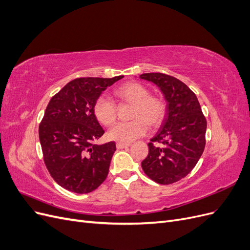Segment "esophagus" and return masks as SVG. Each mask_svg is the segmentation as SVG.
<instances>
[{"label": "esophagus", "instance_id": "obj_1", "mask_svg": "<svg viewBox=\"0 0 250 250\" xmlns=\"http://www.w3.org/2000/svg\"><path fill=\"white\" fill-rule=\"evenodd\" d=\"M128 146H130V143H117V148L118 149H123Z\"/></svg>", "mask_w": 250, "mask_h": 250}]
</instances>
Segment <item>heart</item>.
Listing matches in <instances>:
<instances>
[{
	"label": "heart",
	"instance_id": "heart-1",
	"mask_svg": "<svg viewBox=\"0 0 250 250\" xmlns=\"http://www.w3.org/2000/svg\"><path fill=\"white\" fill-rule=\"evenodd\" d=\"M115 95L122 101L133 104L131 118L134 119L130 122L113 125L107 132V137L111 141L130 143L148 132V122L152 126H156L165 117L164 102L160 98L149 96V90L141 83H125L115 90ZM94 112L101 124L109 126L116 121L117 106L111 98L101 95L95 102Z\"/></svg>",
	"mask_w": 250,
	"mask_h": 250
}]
</instances>
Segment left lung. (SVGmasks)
<instances>
[{
  "mask_svg": "<svg viewBox=\"0 0 250 250\" xmlns=\"http://www.w3.org/2000/svg\"><path fill=\"white\" fill-rule=\"evenodd\" d=\"M140 78L155 84L167 102L162 126L148 144L149 153L142 168L157 184H174L187 176L201 157L207 120L197 97L184 82L162 73L142 74ZM154 141L162 146H154Z\"/></svg>",
  "mask_w": 250,
  "mask_h": 250,
  "instance_id": "left-lung-1",
  "label": "left lung"
}]
</instances>
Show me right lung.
<instances>
[{
  "mask_svg": "<svg viewBox=\"0 0 250 250\" xmlns=\"http://www.w3.org/2000/svg\"><path fill=\"white\" fill-rule=\"evenodd\" d=\"M123 77L74 79L50 100L40 125V142L49 173L65 190L86 194L106 179L116 143H93L104 133L94 105Z\"/></svg>",
  "mask_w": 250,
  "mask_h": 250,
  "instance_id": "add662e5",
  "label": "right lung"
}]
</instances>
